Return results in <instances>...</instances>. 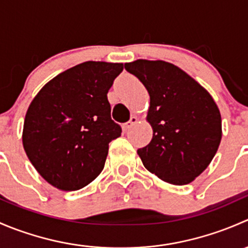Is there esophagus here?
Segmentation results:
<instances>
[{
    "mask_svg": "<svg viewBox=\"0 0 248 248\" xmlns=\"http://www.w3.org/2000/svg\"><path fill=\"white\" fill-rule=\"evenodd\" d=\"M137 122H138V117L132 116L131 120H129V121H127L126 124H124V131H128L129 128H132V127H133V124H137Z\"/></svg>",
    "mask_w": 248,
    "mask_h": 248,
    "instance_id": "obj_1",
    "label": "esophagus"
}]
</instances>
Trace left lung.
I'll use <instances>...</instances> for the list:
<instances>
[{
    "label": "left lung",
    "instance_id": "left-lung-1",
    "mask_svg": "<svg viewBox=\"0 0 248 248\" xmlns=\"http://www.w3.org/2000/svg\"><path fill=\"white\" fill-rule=\"evenodd\" d=\"M150 94L151 141L138 149L150 172L172 185H187L216 155L222 138L221 114L209 92L182 69L164 61L124 63Z\"/></svg>",
    "mask_w": 248,
    "mask_h": 248
}]
</instances>
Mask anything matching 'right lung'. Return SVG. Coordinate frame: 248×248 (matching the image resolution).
<instances>
[{
  "label": "right lung",
  "instance_id": "1",
  "mask_svg": "<svg viewBox=\"0 0 248 248\" xmlns=\"http://www.w3.org/2000/svg\"><path fill=\"white\" fill-rule=\"evenodd\" d=\"M122 63L87 61L55 77L30 104L22 144L37 171L56 188L77 191L103 170L109 142L121 136L108 91Z\"/></svg>",
  "mask_w": 248,
  "mask_h": 248
}]
</instances>
